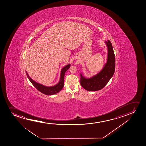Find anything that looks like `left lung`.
<instances>
[{"instance_id": "1", "label": "left lung", "mask_w": 146, "mask_h": 146, "mask_svg": "<svg viewBox=\"0 0 146 146\" xmlns=\"http://www.w3.org/2000/svg\"><path fill=\"white\" fill-rule=\"evenodd\" d=\"M108 47V60L101 72L92 78L86 79L80 74V84L85 90L96 91L101 90L106 86L114 75L115 70V56L110 40L106 41Z\"/></svg>"}]
</instances>
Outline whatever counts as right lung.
I'll use <instances>...</instances> for the list:
<instances>
[{
	"instance_id": "add662e5",
	"label": "right lung",
	"mask_w": 146,
	"mask_h": 146,
	"mask_svg": "<svg viewBox=\"0 0 146 146\" xmlns=\"http://www.w3.org/2000/svg\"><path fill=\"white\" fill-rule=\"evenodd\" d=\"M70 64H68L65 67H64V68H62L61 72L60 81L57 85L52 87H46L42 85L41 84L37 83L32 80V79L29 76L27 72H26V75L31 83L39 91L47 95H54L57 93L62 90V88L64 86V75L66 71L70 68Z\"/></svg>"
}]
</instances>
